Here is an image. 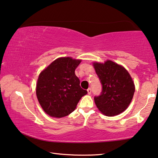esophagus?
<instances>
[{
	"instance_id": "esophagus-1",
	"label": "esophagus",
	"mask_w": 158,
	"mask_h": 158,
	"mask_svg": "<svg viewBox=\"0 0 158 158\" xmlns=\"http://www.w3.org/2000/svg\"><path fill=\"white\" fill-rule=\"evenodd\" d=\"M87 92H88V94H91V88H89L87 89Z\"/></svg>"
}]
</instances>
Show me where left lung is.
Here are the masks:
<instances>
[{"label": "left lung", "instance_id": "8db88e82", "mask_svg": "<svg viewBox=\"0 0 158 158\" xmlns=\"http://www.w3.org/2000/svg\"><path fill=\"white\" fill-rule=\"evenodd\" d=\"M93 64L102 85L100 95L94 96L96 106L106 116L121 114L131 103L135 92L131 75L123 67L110 60Z\"/></svg>", "mask_w": 158, "mask_h": 158}]
</instances>
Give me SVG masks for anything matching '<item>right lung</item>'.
I'll return each mask as SVG.
<instances>
[{
	"mask_svg": "<svg viewBox=\"0 0 158 158\" xmlns=\"http://www.w3.org/2000/svg\"><path fill=\"white\" fill-rule=\"evenodd\" d=\"M81 61L72 57L58 58L40 74L36 85L37 97L49 116H68L87 94L80 86V81L74 72Z\"/></svg>",
	"mask_w": 158,
	"mask_h": 158,
	"instance_id": "obj_1",
	"label": "right lung"
}]
</instances>
